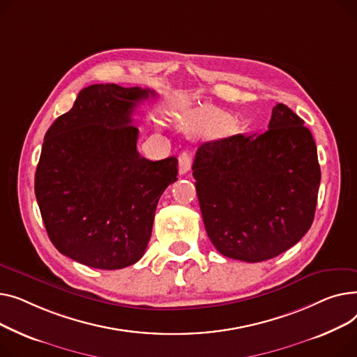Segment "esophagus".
<instances>
[{
  "label": "esophagus",
  "mask_w": 357,
  "mask_h": 357,
  "mask_svg": "<svg viewBox=\"0 0 357 357\" xmlns=\"http://www.w3.org/2000/svg\"><path fill=\"white\" fill-rule=\"evenodd\" d=\"M190 169H192V154L183 151L178 155V172L180 174H185Z\"/></svg>",
  "instance_id": "obj_1"
}]
</instances>
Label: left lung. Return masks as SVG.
<instances>
[{"label":"left lung","mask_w":357,"mask_h":357,"mask_svg":"<svg viewBox=\"0 0 357 357\" xmlns=\"http://www.w3.org/2000/svg\"><path fill=\"white\" fill-rule=\"evenodd\" d=\"M193 177L215 248L227 258L261 262L285 252L307 234L321 172L304 121L278 103L268 131L203 142Z\"/></svg>","instance_id":"1"}]
</instances>
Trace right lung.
<instances>
[{
    "label": "right lung",
    "instance_id": "1",
    "mask_svg": "<svg viewBox=\"0 0 357 357\" xmlns=\"http://www.w3.org/2000/svg\"><path fill=\"white\" fill-rule=\"evenodd\" d=\"M151 89L115 83L82 89L73 108L45 135L34 192L60 254L98 269L141 259L157 203L177 180V158L150 161L137 151V105Z\"/></svg>",
    "mask_w": 357,
    "mask_h": 357
}]
</instances>
